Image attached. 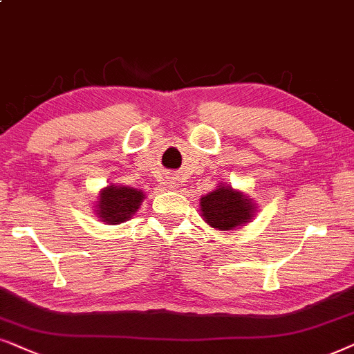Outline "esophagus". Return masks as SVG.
I'll list each match as a JSON object with an SVG mask.
<instances>
[{
    "label": "esophagus",
    "instance_id": "obj_1",
    "mask_svg": "<svg viewBox=\"0 0 354 354\" xmlns=\"http://www.w3.org/2000/svg\"><path fill=\"white\" fill-rule=\"evenodd\" d=\"M168 189H171V191H176L178 187H180V181H176V180H168Z\"/></svg>",
    "mask_w": 354,
    "mask_h": 354
}]
</instances>
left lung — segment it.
<instances>
[{"mask_svg":"<svg viewBox=\"0 0 354 354\" xmlns=\"http://www.w3.org/2000/svg\"><path fill=\"white\" fill-rule=\"evenodd\" d=\"M201 216L207 225L218 232L239 230L256 216V202L232 185L220 183L214 191L202 196L199 201Z\"/></svg>","mask_w":354,"mask_h":354,"instance_id":"8db88e82","label":"left lung"}]
</instances>
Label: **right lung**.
Returning <instances> with one entry per match:
<instances>
[{
    "label": "right lung",
    "mask_w": 354,
    "mask_h": 354,
    "mask_svg": "<svg viewBox=\"0 0 354 354\" xmlns=\"http://www.w3.org/2000/svg\"><path fill=\"white\" fill-rule=\"evenodd\" d=\"M144 199L145 194L142 189L111 183L98 192L95 215L105 225L124 223L138 212Z\"/></svg>",
    "instance_id": "add662e5"
}]
</instances>
